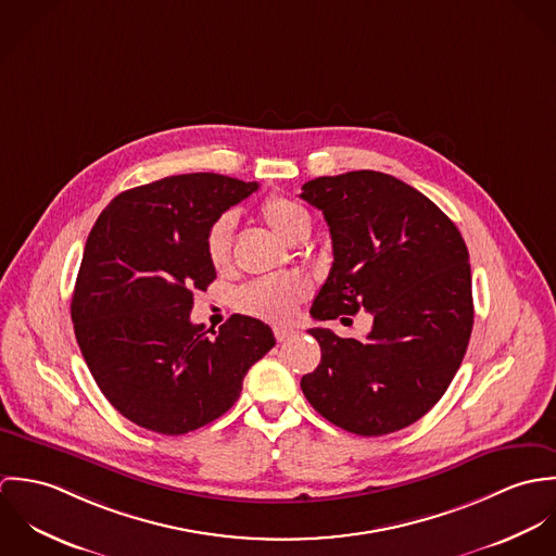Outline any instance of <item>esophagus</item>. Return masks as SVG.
Here are the masks:
<instances>
[{
	"instance_id": "1",
	"label": "esophagus",
	"mask_w": 556,
	"mask_h": 556,
	"mask_svg": "<svg viewBox=\"0 0 556 556\" xmlns=\"http://www.w3.org/2000/svg\"><path fill=\"white\" fill-rule=\"evenodd\" d=\"M293 333H295V331H293L291 327H274V336H276V340H278V342L289 340Z\"/></svg>"
}]
</instances>
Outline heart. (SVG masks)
<instances>
[{
	"mask_svg": "<svg viewBox=\"0 0 556 556\" xmlns=\"http://www.w3.org/2000/svg\"><path fill=\"white\" fill-rule=\"evenodd\" d=\"M263 220L271 231L285 241L311 233L313 218L304 205L287 197H271L261 205ZM236 229V216L231 212L220 214L205 233V254L216 269H225L231 263V241ZM311 287L300 276H267L245 285L238 293V308L250 317L269 323L291 320L298 306L308 298Z\"/></svg>",
	"mask_w": 556,
	"mask_h": 556,
	"instance_id": "b5f03b06",
	"label": "heart"
}]
</instances>
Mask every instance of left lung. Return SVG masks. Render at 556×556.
<instances>
[{
	"instance_id": "left-lung-1",
	"label": "left lung",
	"mask_w": 556,
	"mask_h": 556,
	"mask_svg": "<svg viewBox=\"0 0 556 556\" xmlns=\"http://www.w3.org/2000/svg\"><path fill=\"white\" fill-rule=\"evenodd\" d=\"M300 197L323 212L333 248L311 315L375 317L364 340L308 329L320 364L302 377V392L346 432L402 430L441 400L467 353L473 329L467 243L428 197L388 173L317 177Z\"/></svg>"
}]
</instances>
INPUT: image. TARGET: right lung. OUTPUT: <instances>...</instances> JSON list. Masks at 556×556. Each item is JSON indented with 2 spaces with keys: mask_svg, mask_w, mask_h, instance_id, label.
<instances>
[{
  "mask_svg": "<svg viewBox=\"0 0 556 556\" xmlns=\"http://www.w3.org/2000/svg\"><path fill=\"white\" fill-rule=\"evenodd\" d=\"M256 188L216 173L164 177L117 194L89 231L75 336L100 392L141 428L173 437L218 419L276 344L258 318L233 315L212 337L190 320L194 291L216 278L205 233Z\"/></svg>",
  "mask_w": 556,
  "mask_h": 556,
  "instance_id": "1",
  "label": "right lung"
}]
</instances>
